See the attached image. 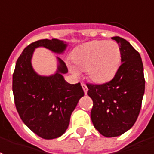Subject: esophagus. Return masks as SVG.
Here are the masks:
<instances>
[{
	"label": "esophagus",
	"instance_id": "1",
	"mask_svg": "<svg viewBox=\"0 0 154 154\" xmlns=\"http://www.w3.org/2000/svg\"><path fill=\"white\" fill-rule=\"evenodd\" d=\"M81 86H82V88H83L85 94L86 95V94H87V91H88V88H87V86H86V85H85V84L82 83L81 84Z\"/></svg>",
	"mask_w": 154,
	"mask_h": 154
}]
</instances>
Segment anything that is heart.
Returning <instances> with one entry per match:
<instances>
[{
  "label": "heart",
  "mask_w": 154,
  "mask_h": 154,
  "mask_svg": "<svg viewBox=\"0 0 154 154\" xmlns=\"http://www.w3.org/2000/svg\"><path fill=\"white\" fill-rule=\"evenodd\" d=\"M77 74L85 71L89 79L95 83H104L114 77L121 61V49L113 41H91L75 48L71 54Z\"/></svg>",
  "instance_id": "1"
}]
</instances>
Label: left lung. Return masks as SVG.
<instances>
[{
  "label": "left lung",
  "instance_id": "1",
  "mask_svg": "<svg viewBox=\"0 0 154 154\" xmlns=\"http://www.w3.org/2000/svg\"><path fill=\"white\" fill-rule=\"evenodd\" d=\"M111 38L119 44L122 64L110 81L87 84V95L93 100L91 121L95 129L106 137L122 135L134 125L145 91L139 53L127 40L120 37Z\"/></svg>",
  "mask_w": 154,
  "mask_h": 154
}]
</instances>
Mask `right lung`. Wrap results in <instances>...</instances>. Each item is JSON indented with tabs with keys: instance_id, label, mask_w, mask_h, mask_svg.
I'll return each mask as SVG.
<instances>
[{
	"instance_id": "add662e5",
	"label": "right lung",
	"mask_w": 154,
	"mask_h": 154,
	"mask_svg": "<svg viewBox=\"0 0 154 154\" xmlns=\"http://www.w3.org/2000/svg\"><path fill=\"white\" fill-rule=\"evenodd\" d=\"M38 47L63 54L67 43L42 39L25 48L16 63L12 91L17 111L26 127L42 138L54 139L65 132L71 114L85 93L80 83L71 85L63 79L68 69L59 58L54 75L41 76L35 72L31 60Z\"/></svg>"
}]
</instances>
